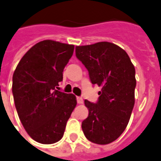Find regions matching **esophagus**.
Wrapping results in <instances>:
<instances>
[{"label": "esophagus", "instance_id": "obj_1", "mask_svg": "<svg viewBox=\"0 0 161 161\" xmlns=\"http://www.w3.org/2000/svg\"><path fill=\"white\" fill-rule=\"evenodd\" d=\"M77 101L78 104H83L84 103V100L82 97H77Z\"/></svg>", "mask_w": 161, "mask_h": 161}]
</instances>
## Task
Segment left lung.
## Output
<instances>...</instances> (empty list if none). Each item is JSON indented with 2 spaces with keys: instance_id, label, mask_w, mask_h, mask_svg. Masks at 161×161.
I'll return each mask as SVG.
<instances>
[{
  "instance_id": "obj_1",
  "label": "left lung",
  "mask_w": 161,
  "mask_h": 161,
  "mask_svg": "<svg viewBox=\"0 0 161 161\" xmlns=\"http://www.w3.org/2000/svg\"><path fill=\"white\" fill-rule=\"evenodd\" d=\"M76 56L91 83L102 87L97 103L84 101L89 110L82 122L84 136L94 143H111L125 130L134 108L135 67L123 48L108 42L77 46Z\"/></svg>"
}]
</instances>
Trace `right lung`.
I'll list each match as a JSON object with an SVG mask.
<instances>
[{
    "instance_id": "add662e5",
    "label": "right lung",
    "mask_w": 161,
    "mask_h": 161,
    "mask_svg": "<svg viewBox=\"0 0 161 161\" xmlns=\"http://www.w3.org/2000/svg\"><path fill=\"white\" fill-rule=\"evenodd\" d=\"M74 45L44 40L27 51L13 76L18 115L31 137L42 144L59 142L77 105L73 94L57 90Z\"/></svg>"
}]
</instances>
